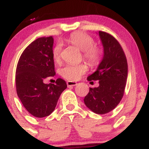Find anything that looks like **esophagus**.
<instances>
[{
    "label": "esophagus",
    "mask_w": 149,
    "mask_h": 149,
    "mask_svg": "<svg viewBox=\"0 0 149 149\" xmlns=\"http://www.w3.org/2000/svg\"><path fill=\"white\" fill-rule=\"evenodd\" d=\"M66 84H67L68 87H72V86H75V85H76L77 83L74 81H68L67 83H66Z\"/></svg>",
    "instance_id": "esophagus-1"
}]
</instances>
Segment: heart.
<instances>
[{
    "label": "heart",
    "instance_id": "obj_1",
    "mask_svg": "<svg viewBox=\"0 0 149 149\" xmlns=\"http://www.w3.org/2000/svg\"><path fill=\"white\" fill-rule=\"evenodd\" d=\"M71 45L78 47L83 52V58L92 66H97L102 58V50L94 45L93 38L83 33H72L68 39ZM61 46L57 45L52 51L53 59L59 61L61 57ZM88 71V66L85 64L78 65L68 64L61 69V75L69 80H77Z\"/></svg>",
    "mask_w": 149,
    "mask_h": 149
}]
</instances>
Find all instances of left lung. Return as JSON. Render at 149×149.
I'll return each mask as SVG.
<instances>
[{
	"label": "left lung",
	"mask_w": 149,
	"mask_h": 149,
	"mask_svg": "<svg viewBox=\"0 0 149 149\" xmlns=\"http://www.w3.org/2000/svg\"><path fill=\"white\" fill-rule=\"evenodd\" d=\"M99 36L104 47V56L96 71L87 79L99 80L100 85L90 88L84 102L95 113L105 114L115 109L123 97L127 62L123 49L115 38L101 31Z\"/></svg>",
	"instance_id": "left-lung-1"
}]
</instances>
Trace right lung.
<instances>
[{
	"label": "right lung",
	"mask_w": 149,
	"mask_h": 149,
	"mask_svg": "<svg viewBox=\"0 0 149 149\" xmlns=\"http://www.w3.org/2000/svg\"><path fill=\"white\" fill-rule=\"evenodd\" d=\"M52 36L39 38L22 52L16 69L17 93L26 111L32 116L43 118L55 109L58 100L67 88L65 80L45 84L47 77L54 76Z\"/></svg>",
	"instance_id": "obj_1"
}]
</instances>
